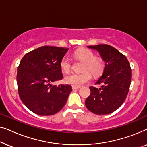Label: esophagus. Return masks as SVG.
Instances as JSON below:
<instances>
[{"mask_svg": "<svg viewBox=\"0 0 147 147\" xmlns=\"http://www.w3.org/2000/svg\"><path fill=\"white\" fill-rule=\"evenodd\" d=\"M80 87H75V86H72V90H77V89H79Z\"/></svg>", "mask_w": 147, "mask_h": 147, "instance_id": "34e87169", "label": "esophagus"}]
</instances>
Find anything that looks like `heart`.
I'll return each instance as SVG.
<instances>
[{
    "label": "heart",
    "instance_id": "b5f03b06",
    "mask_svg": "<svg viewBox=\"0 0 147 147\" xmlns=\"http://www.w3.org/2000/svg\"><path fill=\"white\" fill-rule=\"evenodd\" d=\"M77 59L84 61L82 67L83 71H90L94 76H98L102 73L104 69V63L100 58L96 57L95 54L91 50L82 49L75 53ZM60 67L65 73H68L71 70V61L68 56L65 55L60 61ZM91 79V74L88 71L81 74L71 73L65 76L64 81L66 84L75 87L80 86L86 84Z\"/></svg>",
    "mask_w": 147,
    "mask_h": 147
}]
</instances>
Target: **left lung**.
<instances>
[{
  "label": "left lung",
  "mask_w": 147,
  "mask_h": 147,
  "mask_svg": "<svg viewBox=\"0 0 147 147\" xmlns=\"http://www.w3.org/2000/svg\"><path fill=\"white\" fill-rule=\"evenodd\" d=\"M87 47L99 52L105 66L96 82L101 87H90L91 93L86 100V106L96 114H110L123 104L129 91L132 78L130 63L123 54L110 45L100 44Z\"/></svg>",
  "instance_id": "obj_1"
}]
</instances>
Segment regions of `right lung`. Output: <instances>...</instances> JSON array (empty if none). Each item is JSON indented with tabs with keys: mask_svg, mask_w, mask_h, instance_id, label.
<instances>
[{
	"mask_svg": "<svg viewBox=\"0 0 147 147\" xmlns=\"http://www.w3.org/2000/svg\"><path fill=\"white\" fill-rule=\"evenodd\" d=\"M68 49L43 46L25 54L20 62L17 75L19 97L35 114L53 115L65 105L71 86L51 84L63 78L59 63Z\"/></svg>",
	"mask_w": 147,
	"mask_h": 147,
	"instance_id": "1",
	"label": "right lung"
}]
</instances>
